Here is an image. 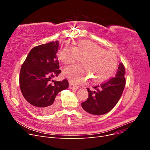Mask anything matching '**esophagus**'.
Returning <instances> with one entry per match:
<instances>
[{
  "mask_svg": "<svg viewBox=\"0 0 150 150\" xmlns=\"http://www.w3.org/2000/svg\"><path fill=\"white\" fill-rule=\"evenodd\" d=\"M69 88L70 89H79V86H74V84H72V83H69Z\"/></svg>",
  "mask_w": 150,
  "mask_h": 150,
  "instance_id": "esophagus-1",
  "label": "esophagus"
}]
</instances>
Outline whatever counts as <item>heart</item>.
Segmentation results:
<instances>
[{"instance_id": "b5f03b06", "label": "heart", "mask_w": 150, "mask_h": 150, "mask_svg": "<svg viewBox=\"0 0 150 150\" xmlns=\"http://www.w3.org/2000/svg\"><path fill=\"white\" fill-rule=\"evenodd\" d=\"M83 64H76L65 68L64 74L73 84L84 83L89 78L94 82H101L110 77L117 65L115 54L105 50L88 40H82L76 46H66L59 53V58L64 64H70L78 59Z\"/></svg>"}]
</instances>
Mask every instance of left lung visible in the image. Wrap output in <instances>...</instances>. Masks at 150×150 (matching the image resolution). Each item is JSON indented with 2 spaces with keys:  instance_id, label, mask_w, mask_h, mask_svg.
<instances>
[{
  "instance_id": "1",
  "label": "left lung",
  "mask_w": 150,
  "mask_h": 150,
  "mask_svg": "<svg viewBox=\"0 0 150 150\" xmlns=\"http://www.w3.org/2000/svg\"><path fill=\"white\" fill-rule=\"evenodd\" d=\"M125 75V66L121 62L115 77L94 86V90L87 88L88 98L81 103L83 110L93 115H102L110 111L118 102L123 92L126 84Z\"/></svg>"
}]
</instances>
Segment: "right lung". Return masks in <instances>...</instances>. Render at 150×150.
<instances>
[{"mask_svg":"<svg viewBox=\"0 0 150 150\" xmlns=\"http://www.w3.org/2000/svg\"><path fill=\"white\" fill-rule=\"evenodd\" d=\"M59 46V41L56 40L34 47L21 69L22 94L29 108L40 115L55 111L59 101L57 94L69 86L67 79L52 80L61 72L56 56Z\"/></svg>","mask_w":150,"mask_h":150,"instance_id":"obj_1","label":"right lung"}]
</instances>
